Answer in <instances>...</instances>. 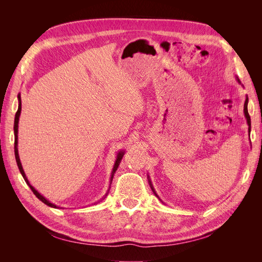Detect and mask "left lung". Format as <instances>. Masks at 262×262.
Masks as SVG:
<instances>
[{
    "instance_id": "8db88e82",
    "label": "left lung",
    "mask_w": 262,
    "mask_h": 262,
    "mask_svg": "<svg viewBox=\"0 0 262 262\" xmlns=\"http://www.w3.org/2000/svg\"><path fill=\"white\" fill-rule=\"evenodd\" d=\"M238 82H239V80H238ZM247 105H248V98H246V101H245V105H244V113H245V117H246V119H247V123H248V125H249V133H250V125H251V123H250V117H249V114H248V109H247ZM149 185H150V181H149ZM150 187H152V185H150ZM152 190L154 191V189H153V187H152ZM154 193H155V191H154ZM156 194V193H155ZM157 195V194H156Z\"/></svg>"
}]
</instances>
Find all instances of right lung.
<instances>
[{"mask_svg": "<svg viewBox=\"0 0 262 262\" xmlns=\"http://www.w3.org/2000/svg\"><path fill=\"white\" fill-rule=\"evenodd\" d=\"M18 101H19V105H18V110H17V113H16V115H15V121H14V134H15V142H14V144H15V146H14V150H15V157H16V163H17V166H18V168H19V171H20V173H21V176L24 177V179H25V181H26V184L30 187V189H31V191L34 192V194L38 198L39 200L40 201H42L45 204H47V205H49V207H51V208H58L57 205H54V204H52L51 202H49L48 200L46 199L45 196H42L40 193H39L37 190L31 186L30 184H29V181L27 180V178H26V175H25V172H24V169H23V167H21V164H20V160H19V156H18V149H17V132H18V120H19V115H20V110H21V100H20V96L18 95ZM123 152H120L118 154V157H117V161H116V164H115V166H114V169H113V175H112V180H113V177H114V173H115V171L117 170V168H118V166H119V164H120V162H121V160H122V156H123Z\"/></svg>", "mask_w": 262, "mask_h": 262, "instance_id": "1", "label": "right lung"}]
</instances>
